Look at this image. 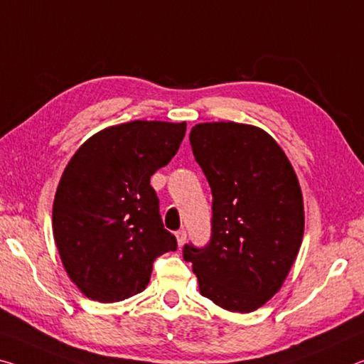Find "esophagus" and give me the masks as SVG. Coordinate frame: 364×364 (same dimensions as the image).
<instances>
[{
    "instance_id": "esophagus-1",
    "label": "esophagus",
    "mask_w": 364,
    "mask_h": 364,
    "mask_svg": "<svg viewBox=\"0 0 364 364\" xmlns=\"http://www.w3.org/2000/svg\"><path fill=\"white\" fill-rule=\"evenodd\" d=\"M176 240L178 247H183V243L187 242V232L186 230H178L176 232Z\"/></svg>"
}]
</instances>
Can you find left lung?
I'll return each instance as SVG.
<instances>
[{
  "label": "left lung",
  "instance_id": "obj_1",
  "mask_svg": "<svg viewBox=\"0 0 364 364\" xmlns=\"http://www.w3.org/2000/svg\"><path fill=\"white\" fill-rule=\"evenodd\" d=\"M190 143L213 192V235L201 250L183 247V259L201 295L252 313L281 290L301 247L299 178L279 143L252 124H196Z\"/></svg>",
  "mask_w": 364,
  "mask_h": 364
}]
</instances>
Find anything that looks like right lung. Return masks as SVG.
<instances>
[{
	"instance_id": "obj_1",
	"label": "right lung",
	"mask_w": 364,
	"mask_h": 364,
	"mask_svg": "<svg viewBox=\"0 0 364 364\" xmlns=\"http://www.w3.org/2000/svg\"><path fill=\"white\" fill-rule=\"evenodd\" d=\"M187 122L130 121L93 134L65 166L53 201V235L70 281L87 299L140 294L153 261L177 248L150 177L177 153Z\"/></svg>"
}]
</instances>
